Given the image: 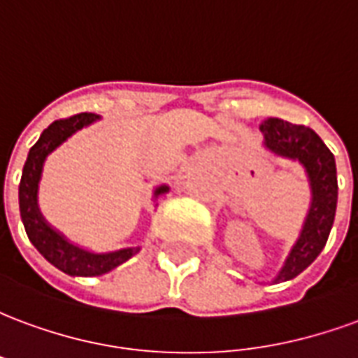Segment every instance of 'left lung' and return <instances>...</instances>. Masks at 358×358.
<instances>
[{
  "label": "left lung",
  "instance_id": "8db88e82",
  "mask_svg": "<svg viewBox=\"0 0 358 358\" xmlns=\"http://www.w3.org/2000/svg\"><path fill=\"white\" fill-rule=\"evenodd\" d=\"M261 132L268 151L303 164L310 186V209L299 240L274 278L278 284L299 276L326 245L338 207V172L331 151L313 128L292 124L282 118H266L261 124Z\"/></svg>",
  "mask_w": 358,
  "mask_h": 358
}]
</instances>
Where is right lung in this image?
Returning <instances> with one entry per match:
<instances>
[{
	"label": "right lung",
	"instance_id": "obj_1",
	"mask_svg": "<svg viewBox=\"0 0 358 358\" xmlns=\"http://www.w3.org/2000/svg\"><path fill=\"white\" fill-rule=\"evenodd\" d=\"M95 120H99V115L80 113V115L51 122L42 132L40 140L28 151L19 184L20 218H22L28 240L32 241V245L42 253L45 261H50L55 268L63 270L69 276H101L117 268L118 264L126 263L140 251V248H126L110 251V253H92L88 249L78 248L55 228H51L38 207V186L42 178L45 157L50 155L51 151H55L63 141L69 140L74 132L82 130L84 126H90ZM166 192H169V186L155 187L153 197H159Z\"/></svg>",
	"mask_w": 358,
	"mask_h": 358
}]
</instances>
